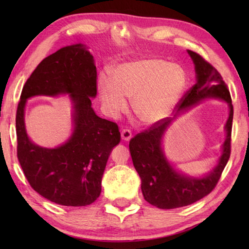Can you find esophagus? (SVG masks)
<instances>
[{
  "label": "esophagus",
  "instance_id": "obj_1",
  "mask_svg": "<svg viewBox=\"0 0 249 249\" xmlns=\"http://www.w3.org/2000/svg\"><path fill=\"white\" fill-rule=\"evenodd\" d=\"M121 137L124 141H128L131 139V131L129 129H123L121 131Z\"/></svg>",
  "mask_w": 249,
  "mask_h": 249
}]
</instances>
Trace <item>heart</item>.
I'll return each instance as SVG.
<instances>
[{
    "instance_id": "obj_1",
    "label": "heart",
    "mask_w": 249,
    "mask_h": 249,
    "mask_svg": "<svg viewBox=\"0 0 249 249\" xmlns=\"http://www.w3.org/2000/svg\"><path fill=\"white\" fill-rule=\"evenodd\" d=\"M113 79L102 73L98 91L105 108L112 115L133 99L134 112L146 125L156 124L172 113L187 83L184 70L160 57L124 63L112 70Z\"/></svg>"
}]
</instances>
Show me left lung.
I'll use <instances>...</instances> for the list:
<instances>
[{"instance_id": "obj_1", "label": "left lung", "mask_w": 249, "mask_h": 249, "mask_svg": "<svg viewBox=\"0 0 249 249\" xmlns=\"http://www.w3.org/2000/svg\"><path fill=\"white\" fill-rule=\"evenodd\" d=\"M197 73V82L178 100L174 116L208 97L226 100L229 105V119L226 123L227 138L217 167L201 178L185 177L170 166L163 156L161 138L173 120L166 118L153 124L129 141V152L135 169L141 178V190L145 201L156 208L170 210L182 208L202 199L216 187L231 154V131L233 106L227 84L216 68L200 54L188 50Z\"/></svg>"}]
</instances>
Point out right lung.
I'll use <instances>...</instances> for the list:
<instances>
[{
    "label": "right lung",
    "instance_id": "add662e5",
    "mask_svg": "<svg viewBox=\"0 0 249 249\" xmlns=\"http://www.w3.org/2000/svg\"><path fill=\"white\" fill-rule=\"evenodd\" d=\"M61 92L71 93L74 102V133L56 149L40 148L25 133L26 99L35 94L55 96ZM96 93V66L92 54L81 44L64 47L45 57L21 92L16 114L18 160L31 187L56 204L93 203L102 192L111 150L120 143L118 124L99 118L91 107V97Z\"/></svg>",
    "mask_w": 249,
    "mask_h": 249
}]
</instances>
